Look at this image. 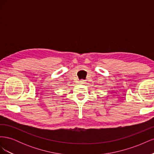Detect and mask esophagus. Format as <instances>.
I'll use <instances>...</instances> for the list:
<instances>
[{
	"instance_id": "34e87169",
	"label": "esophagus",
	"mask_w": 154,
	"mask_h": 154,
	"mask_svg": "<svg viewBox=\"0 0 154 154\" xmlns=\"http://www.w3.org/2000/svg\"><path fill=\"white\" fill-rule=\"evenodd\" d=\"M86 82V81L85 80H80V81H79V83H81V84H85Z\"/></svg>"
}]
</instances>
